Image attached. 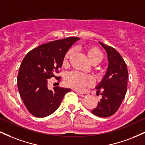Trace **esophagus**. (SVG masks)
I'll return each mask as SVG.
<instances>
[{"label":"esophagus","mask_w":145,"mask_h":145,"mask_svg":"<svg viewBox=\"0 0 145 145\" xmlns=\"http://www.w3.org/2000/svg\"><path fill=\"white\" fill-rule=\"evenodd\" d=\"M77 93L78 95H80L82 97H86V96L88 95L87 93H85V92H79V91H77Z\"/></svg>","instance_id":"34e87169"}]
</instances>
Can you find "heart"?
Listing matches in <instances>:
<instances>
[{"instance_id":"heart-1","label":"heart","mask_w":145,"mask_h":145,"mask_svg":"<svg viewBox=\"0 0 145 145\" xmlns=\"http://www.w3.org/2000/svg\"><path fill=\"white\" fill-rule=\"evenodd\" d=\"M74 50H69L66 53L65 56L64 63H65L67 60L72 55ZM86 54L91 64H97L103 59V54L99 49L95 47H90L86 50ZM65 84L69 87L76 90H82L86 86H90L93 84V78L88 75L80 74L78 72H71L66 76L65 80Z\"/></svg>"}]
</instances>
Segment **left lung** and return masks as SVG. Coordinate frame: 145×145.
I'll list each match as a JSON object with an SVG mask.
<instances>
[{"label":"left lung","instance_id":"obj_1","mask_svg":"<svg viewBox=\"0 0 145 145\" xmlns=\"http://www.w3.org/2000/svg\"><path fill=\"white\" fill-rule=\"evenodd\" d=\"M99 43L107 53L108 65L106 74L95 87L98 93L102 91V97L91 112L99 117H108L117 111L125 96L128 71L123 59L114 48Z\"/></svg>","mask_w":145,"mask_h":145}]
</instances>
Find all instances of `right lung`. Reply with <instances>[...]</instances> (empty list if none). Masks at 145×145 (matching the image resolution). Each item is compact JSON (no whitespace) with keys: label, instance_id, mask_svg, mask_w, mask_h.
Masks as SVG:
<instances>
[{"label":"right lung","instance_id":"right-lung-1","mask_svg":"<svg viewBox=\"0 0 145 145\" xmlns=\"http://www.w3.org/2000/svg\"><path fill=\"white\" fill-rule=\"evenodd\" d=\"M78 37L50 41L34 48L25 56L18 75V88L23 102L33 116L45 117L55 112L65 95L71 91L59 86L49 90L48 79L56 77L65 54Z\"/></svg>","mask_w":145,"mask_h":145}]
</instances>
